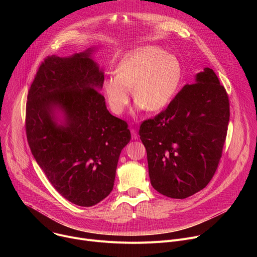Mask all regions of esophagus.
I'll return each instance as SVG.
<instances>
[{
  "instance_id": "34e87169",
  "label": "esophagus",
  "mask_w": 257,
  "mask_h": 257,
  "mask_svg": "<svg viewBox=\"0 0 257 257\" xmlns=\"http://www.w3.org/2000/svg\"><path fill=\"white\" fill-rule=\"evenodd\" d=\"M131 135H132V139H134V140L137 139V132H136V130L131 129Z\"/></svg>"
}]
</instances>
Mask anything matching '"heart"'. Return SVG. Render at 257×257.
<instances>
[{"label": "heart", "mask_w": 257, "mask_h": 257, "mask_svg": "<svg viewBox=\"0 0 257 257\" xmlns=\"http://www.w3.org/2000/svg\"><path fill=\"white\" fill-rule=\"evenodd\" d=\"M182 79L178 58L155 46L128 53L116 69V76L103 82V90L112 111L120 115L129 103L131 89L137 111L159 112L174 98Z\"/></svg>", "instance_id": "obj_1"}]
</instances>
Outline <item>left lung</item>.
I'll return each mask as SVG.
<instances>
[{"label": "left lung", "mask_w": 257, "mask_h": 257, "mask_svg": "<svg viewBox=\"0 0 257 257\" xmlns=\"http://www.w3.org/2000/svg\"><path fill=\"white\" fill-rule=\"evenodd\" d=\"M229 119L227 92L206 67L164 112L140 126L153 187L177 199L203 189L222 157Z\"/></svg>", "instance_id": "obj_1"}]
</instances>
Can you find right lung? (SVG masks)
<instances>
[{
  "label": "right lung",
  "instance_id": "obj_1",
  "mask_svg": "<svg viewBox=\"0 0 257 257\" xmlns=\"http://www.w3.org/2000/svg\"><path fill=\"white\" fill-rule=\"evenodd\" d=\"M97 48L48 57L26 103L30 151L54 188L79 206H92L114 187L120 154L131 139L125 121L107 111L99 93L104 72Z\"/></svg>",
  "mask_w": 257,
  "mask_h": 257
}]
</instances>
